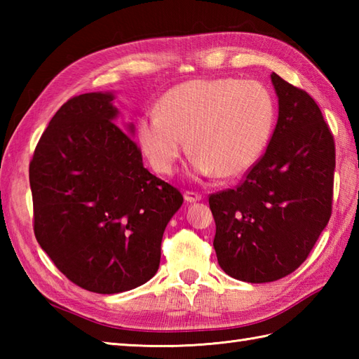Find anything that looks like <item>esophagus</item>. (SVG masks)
Segmentation results:
<instances>
[{
    "instance_id": "obj_1",
    "label": "esophagus",
    "mask_w": 359,
    "mask_h": 359,
    "mask_svg": "<svg viewBox=\"0 0 359 359\" xmlns=\"http://www.w3.org/2000/svg\"><path fill=\"white\" fill-rule=\"evenodd\" d=\"M185 201L189 203H194V202H199L202 199V196L199 193H194V191H185L184 194Z\"/></svg>"
}]
</instances>
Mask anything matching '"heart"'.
Instances as JSON below:
<instances>
[{
    "label": "heart",
    "instance_id": "b5f03b06",
    "mask_svg": "<svg viewBox=\"0 0 359 359\" xmlns=\"http://www.w3.org/2000/svg\"><path fill=\"white\" fill-rule=\"evenodd\" d=\"M276 106L257 81L193 80L160 97L156 112L135 121V140L152 170L172 174L188 147L199 175L247 172L266 148Z\"/></svg>",
    "mask_w": 359,
    "mask_h": 359
}]
</instances>
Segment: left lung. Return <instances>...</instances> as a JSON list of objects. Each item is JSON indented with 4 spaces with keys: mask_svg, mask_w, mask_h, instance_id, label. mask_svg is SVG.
<instances>
[{
    "mask_svg": "<svg viewBox=\"0 0 359 359\" xmlns=\"http://www.w3.org/2000/svg\"><path fill=\"white\" fill-rule=\"evenodd\" d=\"M279 116L242 184L210 196L217 262L228 276L273 282L306 261L329 224L334 142L316 102L271 74Z\"/></svg>",
    "mask_w": 359,
    "mask_h": 359,
    "instance_id": "8db88e82",
    "label": "left lung"
}]
</instances>
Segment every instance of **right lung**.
<instances>
[{"mask_svg": "<svg viewBox=\"0 0 359 359\" xmlns=\"http://www.w3.org/2000/svg\"><path fill=\"white\" fill-rule=\"evenodd\" d=\"M112 93L72 97L49 121L29 166L34 231L57 269L100 294L128 292L158 270L160 245L184 203L143 166L114 123ZM134 134V125L128 126Z\"/></svg>", "mask_w": 359, "mask_h": 359, "instance_id": "add662e5", "label": "right lung"}]
</instances>
